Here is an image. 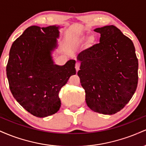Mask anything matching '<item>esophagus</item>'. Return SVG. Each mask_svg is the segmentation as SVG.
<instances>
[{
    "instance_id": "obj_1",
    "label": "esophagus",
    "mask_w": 146,
    "mask_h": 146,
    "mask_svg": "<svg viewBox=\"0 0 146 146\" xmlns=\"http://www.w3.org/2000/svg\"><path fill=\"white\" fill-rule=\"evenodd\" d=\"M80 62L77 61V62H76V64H75V69H76L77 71H78V70L80 69Z\"/></svg>"
}]
</instances>
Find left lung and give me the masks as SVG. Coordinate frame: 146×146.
<instances>
[{
	"label": "left lung",
	"instance_id": "obj_1",
	"mask_svg": "<svg viewBox=\"0 0 146 146\" xmlns=\"http://www.w3.org/2000/svg\"><path fill=\"white\" fill-rule=\"evenodd\" d=\"M100 42L78 56V72L86 102L96 113L113 115L133 96L138 83V59L131 40L114 25L97 28Z\"/></svg>",
	"mask_w": 146,
	"mask_h": 146
}]
</instances>
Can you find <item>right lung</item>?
<instances>
[{
	"label": "right lung",
	"instance_id": "right-lung-1",
	"mask_svg": "<svg viewBox=\"0 0 146 146\" xmlns=\"http://www.w3.org/2000/svg\"><path fill=\"white\" fill-rule=\"evenodd\" d=\"M59 26H31L13 42L7 64V77L14 98L38 117L60 109V90L75 75V60L55 64L51 53L58 46Z\"/></svg>",
	"mask_w": 146,
	"mask_h": 146
}]
</instances>
